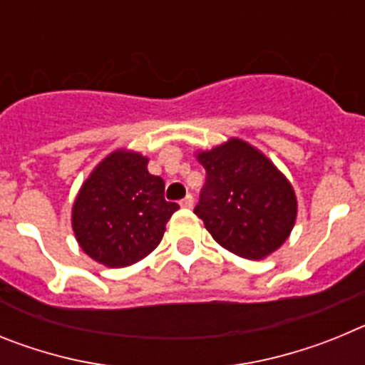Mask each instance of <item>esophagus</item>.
<instances>
[{"instance_id": "34e87169", "label": "esophagus", "mask_w": 365, "mask_h": 365, "mask_svg": "<svg viewBox=\"0 0 365 365\" xmlns=\"http://www.w3.org/2000/svg\"><path fill=\"white\" fill-rule=\"evenodd\" d=\"M180 206H182V208H193V197L190 195V193L182 199V201H180Z\"/></svg>"}]
</instances>
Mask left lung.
I'll return each mask as SVG.
<instances>
[{"label":"left lung","instance_id":"8db88e82","mask_svg":"<svg viewBox=\"0 0 365 365\" xmlns=\"http://www.w3.org/2000/svg\"><path fill=\"white\" fill-rule=\"evenodd\" d=\"M206 185L195 206L221 247L247 259H263L291 235L298 214L292 185L265 155L241 138L199 151Z\"/></svg>","mask_w":365,"mask_h":365}]
</instances>
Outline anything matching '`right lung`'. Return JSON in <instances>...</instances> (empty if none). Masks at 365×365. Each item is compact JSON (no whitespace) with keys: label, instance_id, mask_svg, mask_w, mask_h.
<instances>
[{"label":"right lung","instance_id":"1","mask_svg":"<svg viewBox=\"0 0 365 365\" xmlns=\"http://www.w3.org/2000/svg\"><path fill=\"white\" fill-rule=\"evenodd\" d=\"M175 210L164 199V180L148 172V157L117 150L86 179L71 222L87 256L120 269L153 252Z\"/></svg>","mask_w":365,"mask_h":365}]
</instances>
